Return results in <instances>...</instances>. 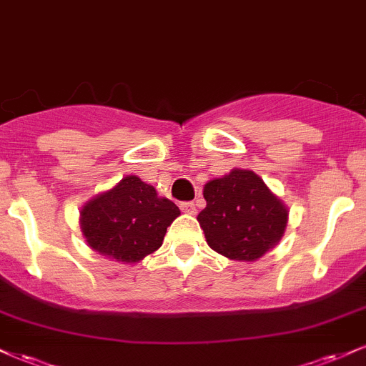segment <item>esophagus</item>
Returning <instances> with one entry per match:
<instances>
[{"label":"esophagus","mask_w":366,"mask_h":366,"mask_svg":"<svg viewBox=\"0 0 366 366\" xmlns=\"http://www.w3.org/2000/svg\"><path fill=\"white\" fill-rule=\"evenodd\" d=\"M179 207L184 213H187V215H194V213H196V204L192 203V201H182Z\"/></svg>","instance_id":"1"}]
</instances>
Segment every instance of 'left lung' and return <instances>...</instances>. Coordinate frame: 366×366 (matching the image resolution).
<instances>
[{"mask_svg": "<svg viewBox=\"0 0 366 366\" xmlns=\"http://www.w3.org/2000/svg\"><path fill=\"white\" fill-rule=\"evenodd\" d=\"M207 208L197 215L208 246L239 262L262 258L282 237L287 209L254 172L232 170L209 180Z\"/></svg>", "mask_w": 366, "mask_h": 366, "instance_id": "1", "label": "left lung"}]
</instances>
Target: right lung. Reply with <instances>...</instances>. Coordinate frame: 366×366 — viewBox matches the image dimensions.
<instances>
[{"label": "right lung", "mask_w": 366, "mask_h": 366, "mask_svg": "<svg viewBox=\"0 0 366 366\" xmlns=\"http://www.w3.org/2000/svg\"><path fill=\"white\" fill-rule=\"evenodd\" d=\"M179 215L177 204L129 175L82 208L81 227L94 251L117 262L136 263L162 246L167 227Z\"/></svg>", "instance_id": "1"}]
</instances>
